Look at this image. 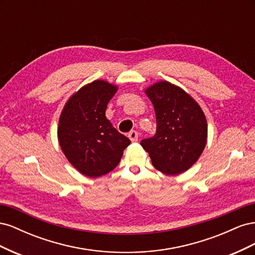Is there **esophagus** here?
Returning <instances> with one entry per match:
<instances>
[{"label": "esophagus", "instance_id": "esophagus-1", "mask_svg": "<svg viewBox=\"0 0 255 255\" xmlns=\"http://www.w3.org/2000/svg\"><path fill=\"white\" fill-rule=\"evenodd\" d=\"M128 138L130 139V141H137L138 140V133L136 132V130H130V132L128 133Z\"/></svg>", "mask_w": 255, "mask_h": 255}]
</instances>
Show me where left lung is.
I'll return each instance as SVG.
<instances>
[{
  "label": "left lung",
  "mask_w": 255,
  "mask_h": 255,
  "mask_svg": "<svg viewBox=\"0 0 255 255\" xmlns=\"http://www.w3.org/2000/svg\"><path fill=\"white\" fill-rule=\"evenodd\" d=\"M156 116V134L141 140L152 165L167 175L181 174L201 156L207 141L206 117L196 100L168 81L144 89Z\"/></svg>",
  "instance_id": "obj_1"
}]
</instances>
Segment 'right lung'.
<instances>
[{"mask_svg":"<svg viewBox=\"0 0 255 255\" xmlns=\"http://www.w3.org/2000/svg\"><path fill=\"white\" fill-rule=\"evenodd\" d=\"M117 90V85L104 80L88 83L68 99L59 116L61 151L76 170L92 179L114 170L130 143L105 116Z\"/></svg>","mask_w":255,"mask_h":255,"instance_id":"right-lung-1","label":"right lung"}]
</instances>
